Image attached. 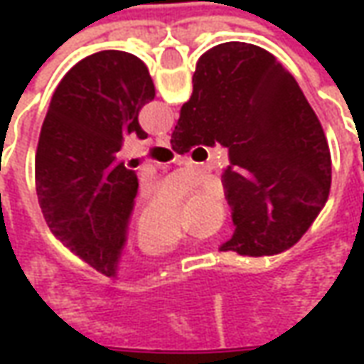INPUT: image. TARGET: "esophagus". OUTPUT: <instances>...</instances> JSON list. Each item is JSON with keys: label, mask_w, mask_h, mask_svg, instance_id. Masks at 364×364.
Segmentation results:
<instances>
[{"label": "esophagus", "mask_w": 364, "mask_h": 364, "mask_svg": "<svg viewBox=\"0 0 364 364\" xmlns=\"http://www.w3.org/2000/svg\"><path fill=\"white\" fill-rule=\"evenodd\" d=\"M156 144H158V146H166V148H169V146H171V142H169V136L167 134L156 136Z\"/></svg>", "instance_id": "1"}]
</instances>
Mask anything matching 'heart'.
<instances>
[{
	"label": "heart",
	"mask_w": 364,
	"mask_h": 364,
	"mask_svg": "<svg viewBox=\"0 0 364 364\" xmlns=\"http://www.w3.org/2000/svg\"><path fill=\"white\" fill-rule=\"evenodd\" d=\"M173 244H167V245H158V247H146L148 252L151 253H159V252H164V250H167V247H171Z\"/></svg>",
	"instance_id": "heart-1"
}]
</instances>
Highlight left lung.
Segmentation results:
<instances>
[{
	"label": "left lung",
	"mask_w": 364,
	"mask_h": 364,
	"mask_svg": "<svg viewBox=\"0 0 364 364\" xmlns=\"http://www.w3.org/2000/svg\"><path fill=\"white\" fill-rule=\"evenodd\" d=\"M156 97L134 54L95 52L60 82L35 156L38 205L48 228L87 265L114 277L138 193L119 159L127 134L146 138L138 112Z\"/></svg>",
	"instance_id": "left-lung-1"
}]
</instances>
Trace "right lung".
<instances>
[{
	"mask_svg": "<svg viewBox=\"0 0 364 364\" xmlns=\"http://www.w3.org/2000/svg\"><path fill=\"white\" fill-rule=\"evenodd\" d=\"M216 142L228 148L222 185L236 226L220 252H287L328 200L331 158L296 80L255 44H218L197 62L171 148L187 154Z\"/></svg>",
	"mask_w": 364,
	"mask_h": 364,
	"instance_id": "obj_1",
	"label": "right lung"
}]
</instances>
